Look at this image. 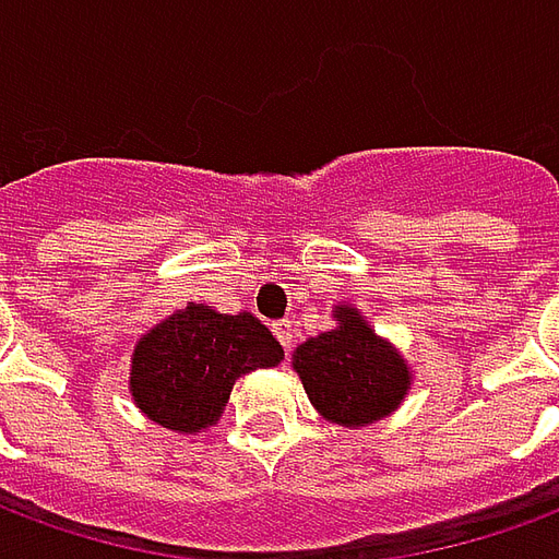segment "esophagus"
I'll return each instance as SVG.
<instances>
[{"label": "esophagus", "instance_id": "1", "mask_svg": "<svg viewBox=\"0 0 559 559\" xmlns=\"http://www.w3.org/2000/svg\"><path fill=\"white\" fill-rule=\"evenodd\" d=\"M272 332H275V338L281 341V347H284V350H290L293 332H296L290 320H278V323H272Z\"/></svg>", "mask_w": 559, "mask_h": 559}]
</instances>
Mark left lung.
I'll return each instance as SVG.
<instances>
[{
    "label": "left lung",
    "instance_id": "1",
    "mask_svg": "<svg viewBox=\"0 0 559 559\" xmlns=\"http://www.w3.org/2000/svg\"><path fill=\"white\" fill-rule=\"evenodd\" d=\"M332 317L335 329L293 350V371L323 419L341 428H365L399 411L413 386V371L399 347L380 338L359 308L341 302Z\"/></svg>",
    "mask_w": 559,
    "mask_h": 559
}]
</instances>
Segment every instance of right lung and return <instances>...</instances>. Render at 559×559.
<instances>
[{"instance_id": "1", "label": "right lung", "mask_w": 559, "mask_h": 559, "mask_svg": "<svg viewBox=\"0 0 559 559\" xmlns=\"http://www.w3.org/2000/svg\"><path fill=\"white\" fill-rule=\"evenodd\" d=\"M281 359V344L254 314H221L212 305L188 302L140 335L128 389L148 421L200 433L221 419L239 377Z\"/></svg>"}]
</instances>
